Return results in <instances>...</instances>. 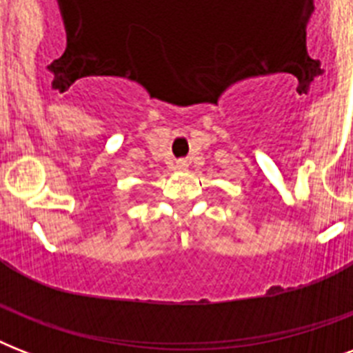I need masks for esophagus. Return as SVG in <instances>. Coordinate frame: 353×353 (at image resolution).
Instances as JSON below:
<instances>
[{
  "label": "esophagus",
  "instance_id": "1",
  "mask_svg": "<svg viewBox=\"0 0 353 353\" xmlns=\"http://www.w3.org/2000/svg\"><path fill=\"white\" fill-rule=\"evenodd\" d=\"M187 166H188L187 161H185V159H177L176 165H174V168H176V170H187Z\"/></svg>",
  "mask_w": 353,
  "mask_h": 353
}]
</instances>
